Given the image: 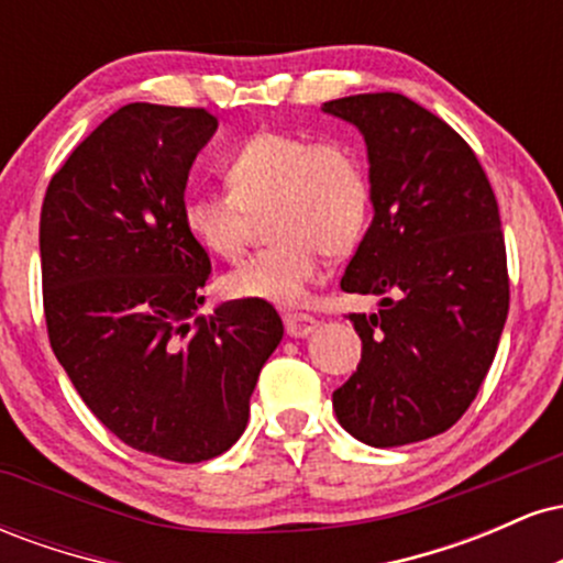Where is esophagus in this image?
I'll use <instances>...</instances> for the list:
<instances>
[{"mask_svg": "<svg viewBox=\"0 0 563 563\" xmlns=\"http://www.w3.org/2000/svg\"><path fill=\"white\" fill-rule=\"evenodd\" d=\"M286 333L294 335V339H303V335H309L318 328V320L309 318V314H301V312H294V314H286Z\"/></svg>", "mask_w": 563, "mask_h": 563, "instance_id": "1", "label": "esophagus"}]
</instances>
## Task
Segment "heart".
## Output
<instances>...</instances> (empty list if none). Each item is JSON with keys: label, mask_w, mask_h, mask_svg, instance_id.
I'll return each instance as SVG.
<instances>
[{"label": "heart", "mask_w": 563, "mask_h": 563, "mask_svg": "<svg viewBox=\"0 0 563 563\" xmlns=\"http://www.w3.org/2000/svg\"><path fill=\"white\" fill-rule=\"evenodd\" d=\"M224 192H190L187 235L206 254L235 262L254 217L267 214L273 245L224 275L230 299L294 307L318 280L322 254L339 260L360 243L371 217V179L344 140L256 132L224 161Z\"/></svg>", "instance_id": "1"}]
</instances>
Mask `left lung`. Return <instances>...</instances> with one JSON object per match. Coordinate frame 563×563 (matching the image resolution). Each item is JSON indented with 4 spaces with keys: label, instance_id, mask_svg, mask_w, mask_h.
I'll use <instances>...</instances> for the list:
<instances>
[{
    "label": "left lung",
    "instance_id": "8db88e82",
    "mask_svg": "<svg viewBox=\"0 0 563 563\" xmlns=\"http://www.w3.org/2000/svg\"><path fill=\"white\" fill-rule=\"evenodd\" d=\"M322 111L360 129L373 222L341 290L378 296L349 314L363 360L333 391L339 423L371 448L448 431L479 391L508 318L500 211L468 142L397 92L352 95Z\"/></svg>",
    "mask_w": 563,
    "mask_h": 563
}]
</instances>
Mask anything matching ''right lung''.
Wrapping results in <instances>:
<instances>
[{
  "label": "right lung",
  "instance_id": "add662e5",
  "mask_svg": "<svg viewBox=\"0 0 563 563\" xmlns=\"http://www.w3.org/2000/svg\"><path fill=\"white\" fill-rule=\"evenodd\" d=\"M217 132L203 108L129 102L49 179L38 222L44 318L57 363L97 421L177 463L241 439L283 339L267 301L196 318L211 262L187 235V174Z\"/></svg>",
  "mask_w": 563,
  "mask_h": 563
}]
</instances>
